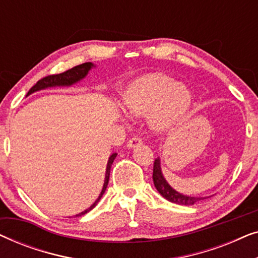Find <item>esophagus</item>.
Listing matches in <instances>:
<instances>
[{
	"instance_id": "1",
	"label": "esophagus",
	"mask_w": 258,
	"mask_h": 258,
	"mask_svg": "<svg viewBox=\"0 0 258 258\" xmlns=\"http://www.w3.org/2000/svg\"><path fill=\"white\" fill-rule=\"evenodd\" d=\"M141 143H142V139H140L139 136H134L128 141V142H126V147L133 148V147L139 146V144H141Z\"/></svg>"
}]
</instances>
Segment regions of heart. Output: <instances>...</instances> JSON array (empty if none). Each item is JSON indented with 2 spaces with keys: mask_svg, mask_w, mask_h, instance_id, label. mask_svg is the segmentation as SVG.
Segmentation results:
<instances>
[{
  "mask_svg": "<svg viewBox=\"0 0 258 258\" xmlns=\"http://www.w3.org/2000/svg\"><path fill=\"white\" fill-rule=\"evenodd\" d=\"M190 93L170 76L154 74L137 79L124 93V104L135 116L150 114L157 128L175 122L190 104Z\"/></svg>",
  "mask_w": 258,
  "mask_h": 258,
  "instance_id": "obj_1",
  "label": "heart"
}]
</instances>
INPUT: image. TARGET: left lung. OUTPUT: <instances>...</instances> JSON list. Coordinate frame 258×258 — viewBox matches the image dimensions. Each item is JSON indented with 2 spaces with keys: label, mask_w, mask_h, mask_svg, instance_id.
<instances>
[{
  "label": "left lung",
  "mask_w": 258,
  "mask_h": 258,
  "mask_svg": "<svg viewBox=\"0 0 258 258\" xmlns=\"http://www.w3.org/2000/svg\"><path fill=\"white\" fill-rule=\"evenodd\" d=\"M153 179L154 184L156 186L157 191L161 194L164 199L170 201L172 203L176 204H182V206H191L195 204L201 200H204L203 197H191V196H185L182 195L171 188L165 181L163 175L161 171V165H160V158H156L154 162V170H153Z\"/></svg>",
  "instance_id": "left-lung-1"
}]
</instances>
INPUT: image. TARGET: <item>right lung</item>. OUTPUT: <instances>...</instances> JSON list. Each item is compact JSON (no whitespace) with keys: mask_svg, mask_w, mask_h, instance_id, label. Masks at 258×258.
<instances>
[{"mask_svg":"<svg viewBox=\"0 0 258 258\" xmlns=\"http://www.w3.org/2000/svg\"><path fill=\"white\" fill-rule=\"evenodd\" d=\"M91 67H93V63L86 62V63H82V64L74 67V68L67 70V72H63L61 74H52V75L45 76V77H43V79H41L40 81H37V83L35 84V86L31 88L29 91H28L27 96H28V95L33 94L34 91L45 89V88H48V87L72 86V84L76 83L77 81L82 80L83 77L87 75L88 72H89V70L91 69ZM115 157H116V154H112L111 156L109 157V161H108V164H107V171H105V179H104L103 189H102V191L100 194V196H98V199L96 200V202H95L90 208H88L87 210H84L83 213L76 215V216H81V215L87 214L88 211H90L91 209H93V208L97 204L98 201L101 200L102 195H103L105 189H107V185H108V182H109V176H110V168H111L112 162H114V160H115Z\"/></svg>","mask_w":258,"mask_h":258,"instance_id":"obj_1","label":"right lung"}]
</instances>
